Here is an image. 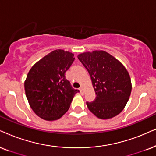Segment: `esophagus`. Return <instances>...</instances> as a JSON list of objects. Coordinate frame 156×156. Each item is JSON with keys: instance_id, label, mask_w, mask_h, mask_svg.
I'll use <instances>...</instances> for the list:
<instances>
[{"instance_id": "1", "label": "esophagus", "mask_w": 156, "mask_h": 156, "mask_svg": "<svg viewBox=\"0 0 156 156\" xmlns=\"http://www.w3.org/2000/svg\"><path fill=\"white\" fill-rule=\"evenodd\" d=\"M79 90H80V92L81 93V94H83V88L80 87V88H79Z\"/></svg>"}]
</instances>
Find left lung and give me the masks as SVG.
Returning a JSON list of instances; mask_svg holds the SVG:
<instances>
[{
	"label": "left lung",
	"instance_id": "8db88e82",
	"mask_svg": "<svg viewBox=\"0 0 156 156\" xmlns=\"http://www.w3.org/2000/svg\"><path fill=\"white\" fill-rule=\"evenodd\" d=\"M78 58L88 70L96 93L95 100L86 102L88 109L99 119L117 116L124 109L131 94V79L127 69L103 50L81 53Z\"/></svg>",
	"mask_w": 156,
	"mask_h": 156
}]
</instances>
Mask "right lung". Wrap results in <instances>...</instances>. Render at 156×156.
Masks as SVG:
<instances>
[{"label":"right lung","mask_w":156,"mask_h":156,"mask_svg":"<svg viewBox=\"0 0 156 156\" xmlns=\"http://www.w3.org/2000/svg\"><path fill=\"white\" fill-rule=\"evenodd\" d=\"M74 60L73 53L56 50L36 62L28 73L24 82L26 96L31 109L42 119H60L79 92L66 78V72Z\"/></svg>","instance_id":"1"}]
</instances>
